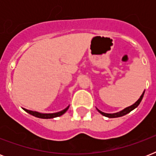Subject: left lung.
I'll use <instances>...</instances> for the list:
<instances>
[{
	"mask_svg": "<svg viewBox=\"0 0 156 156\" xmlns=\"http://www.w3.org/2000/svg\"><path fill=\"white\" fill-rule=\"evenodd\" d=\"M144 93H145V90L143 91V93L142 94V95L140 96V98H139V99H138V100H137V101H136V102L133 104V105H131V106H129V107H127V108H126L123 109V110H121V111L118 112H116V113H105V112H101L98 108H96V109H97L98 112H99L100 114H102L103 116H107V117H109V118H115V117H120V116H125V115H126V114L129 113V112H130L132 110H133L134 108H137V107L139 105V104H140L141 101H142V100H143V95H144Z\"/></svg>",
	"mask_w": 156,
	"mask_h": 156,
	"instance_id": "1",
	"label": "left lung"
}]
</instances>
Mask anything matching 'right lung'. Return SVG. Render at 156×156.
Returning <instances> with one entry per match:
<instances>
[{"mask_svg":"<svg viewBox=\"0 0 156 156\" xmlns=\"http://www.w3.org/2000/svg\"><path fill=\"white\" fill-rule=\"evenodd\" d=\"M69 108V105L67 108H66L65 109H63L62 111H60L58 112H54V113H41V112H39L35 111H31V110H28V109L23 108L24 111H26L27 113L32 115V116H35V117H38V118H42V119H52L54 117H57V116H60L61 115H63L65 112H66L67 110Z\"/></svg>","mask_w":156,"mask_h":156,"instance_id":"1","label":"right lung"}]
</instances>
